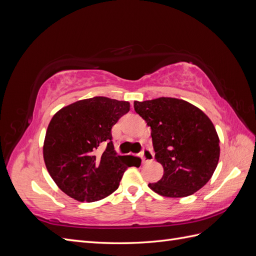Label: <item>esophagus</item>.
I'll list each match as a JSON object with an SVG mask.
<instances>
[{"label": "esophagus", "mask_w": 256, "mask_h": 256, "mask_svg": "<svg viewBox=\"0 0 256 256\" xmlns=\"http://www.w3.org/2000/svg\"><path fill=\"white\" fill-rule=\"evenodd\" d=\"M142 160L144 164L154 160V154H152V150L148 148V147H145V148L142 150Z\"/></svg>", "instance_id": "obj_1"}]
</instances>
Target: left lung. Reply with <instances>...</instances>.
I'll return each mask as SVG.
<instances>
[{
    "mask_svg": "<svg viewBox=\"0 0 256 256\" xmlns=\"http://www.w3.org/2000/svg\"><path fill=\"white\" fill-rule=\"evenodd\" d=\"M134 110L152 129L154 159L164 176L148 187L166 198H184L210 180L218 166L220 140L212 122L182 99L160 97L134 102Z\"/></svg>",
    "mask_w": 256,
    "mask_h": 256,
    "instance_id": "8db88e82",
    "label": "left lung"
}]
</instances>
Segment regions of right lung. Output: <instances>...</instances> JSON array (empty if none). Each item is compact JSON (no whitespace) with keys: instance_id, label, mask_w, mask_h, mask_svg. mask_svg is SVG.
<instances>
[{"instance_id":"1","label":"right lung","mask_w":256,"mask_h":256,"mask_svg":"<svg viewBox=\"0 0 256 256\" xmlns=\"http://www.w3.org/2000/svg\"><path fill=\"white\" fill-rule=\"evenodd\" d=\"M129 110L128 102L98 96L53 115L44 136V160L54 182L68 196L88 203L102 200L118 188L129 166H140V158L116 154L112 142V127ZM104 144L106 150L98 154Z\"/></svg>"}]
</instances>
